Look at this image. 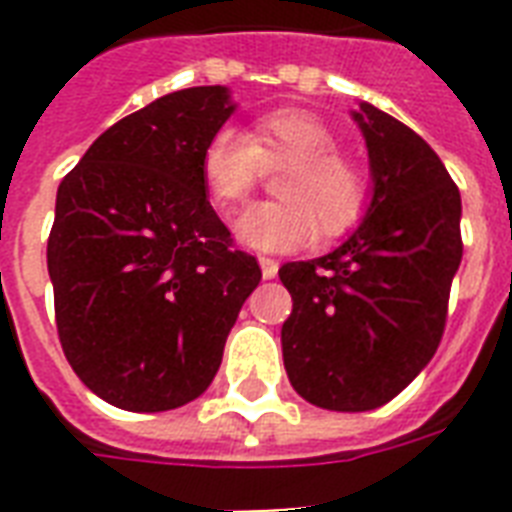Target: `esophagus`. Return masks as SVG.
Returning <instances> with one entry per match:
<instances>
[{
	"mask_svg": "<svg viewBox=\"0 0 512 512\" xmlns=\"http://www.w3.org/2000/svg\"><path fill=\"white\" fill-rule=\"evenodd\" d=\"M257 263H260V271H263L265 279H273L279 273V263L273 257H257Z\"/></svg>",
	"mask_w": 512,
	"mask_h": 512,
	"instance_id": "34e87169",
	"label": "esophagus"
}]
</instances>
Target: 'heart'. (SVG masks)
<instances>
[{
	"label": "heart",
	"mask_w": 512,
	"mask_h": 512,
	"mask_svg": "<svg viewBox=\"0 0 512 512\" xmlns=\"http://www.w3.org/2000/svg\"><path fill=\"white\" fill-rule=\"evenodd\" d=\"M340 140L321 116L279 108L257 119L255 135L223 127L201 151V175L220 207H236L257 185L263 167H290L279 180L281 201L252 204L236 220L241 247L292 252L316 236H340L366 207V175L337 154Z\"/></svg>",
	"instance_id": "b5f03b06"
}]
</instances>
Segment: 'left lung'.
<instances>
[{
	"instance_id": "obj_1",
	"label": "left lung",
	"mask_w": 512,
	"mask_h": 512,
	"mask_svg": "<svg viewBox=\"0 0 512 512\" xmlns=\"http://www.w3.org/2000/svg\"><path fill=\"white\" fill-rule=\"evenodd\" d=\"M350 119L369 154V204L329 255L279 268L292 295L281 350L308 404L369 412L396 398L441 342L462 260V201L417 132L364 100Z\"/></svg>"
}]
</instances>
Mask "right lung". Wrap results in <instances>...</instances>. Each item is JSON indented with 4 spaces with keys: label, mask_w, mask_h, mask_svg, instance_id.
Wrapping results in <instances>:
<instances>
[{
    "label": "right lung",
    "mask_w": 512,
    "mask_h": 512,
    "mask_svg": "<svg viewBox=\"0 0 512 512\" xmlns=\"http://www.w3.org/2000/svg\"><path fill=\"white\" fill-rule=\"evenodd\" d=\"M233 111L220 84L170 92L108 127L58 188L47 271L60 345L79 380L127 412L199 398L263 279L231 249L201 175Z\"/></svg>",
    "instance_id": "1"
}]
</instances>
